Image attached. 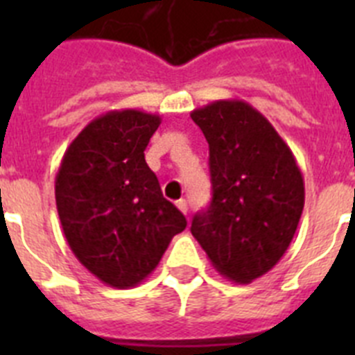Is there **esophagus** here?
Segmentation results:
<instances>
[{
    "mask_svg": "<svg viewBox=\"0 0 355 355\" xmlns=\"http://www.w3.org/2000/svg\"><path fill=\"white\" fill-rule=\"evenodd\" d=\"M175 206H178V209H180L181 213H184V215H187V211H188L187 200H184V199H180V200H178V202H175Z\"/></svg>",
    "mask_w": 355,
    "mask_h": 355,
    "instance_id": "34e87169",
    "label": "esophagus"
}]
</instances>
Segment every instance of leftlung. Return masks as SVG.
<instances>
[{"mask_svg": "<svg viewBox=\"0 0 355 355\" xmlns=\"http://www.w3.org/2000/svg\"><path fill=\"white\" fill-rule=\"evenodd\" d=\"M209 146L213 197L193 216V238L215 270L238 284L272 270L295 236L304 178L268 119L240 99L193 110Z\"/></svg>", "mask_w": 355, "mask_h": 355, "instance_id": "left-lung-1", "label": "left lung"}]
</instances>
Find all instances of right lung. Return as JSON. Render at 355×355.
Wrapping results in <instances>:
<instances>
[{"instance_id":"1","label":"right lung","mask_w":355,"mask_h":355,"mask_svg":"<svg viewBox=\"0 0 355 355\" xmlns=\"http://www.w3.org/2000/svg\"><path fill=\"white\" fill-rule=\"evenodd\" d=\"M159 115L112 110L81 130L65 150L55 199L78 261L112 288H133L158 266L187 227L146 163Z\"/></svg>"}]
</instances>
